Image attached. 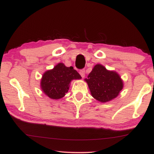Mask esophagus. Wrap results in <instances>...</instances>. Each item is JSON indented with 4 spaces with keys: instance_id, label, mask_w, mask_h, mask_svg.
Wrapping results in <instances>:
<instances>
[{
    "instance_id": "34e87169",
    "label": "esophagus",
    "mask_w": 154,
    "mask_h": 154,
    "mask_svg": "<svg viewBox=\"0 0 154 154\" xmlns=\"http://www.w3.org/2000/svg\"><path fill=\"white\" fill-rule=\"evenodd\" d=\"M79 74H80L82 77L84 78V77H85V69H81V70L79 71Z\"/></svg>"
}]
</instances>
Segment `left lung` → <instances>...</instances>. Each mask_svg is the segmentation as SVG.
Here are the masks:
<instances>
[{"mask_svg":"<svg viewBox=\"0 0 154 154\" xmlns=\"http://www.w3.org/2000/svg\"><path fill=\"white\" fill-rule=\"evenodd\" d=\"M85 81L91 96L101 103L113 100L123 88V81L116 71L108 70L103 65L96 64Z\"/></svg>","mask_w":154,"mask_h":154,"instance_id":"8db88e82","label":"left lung"}]
</instances>
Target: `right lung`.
<instances>
[{
    "instance_id": "right-lung-1",
    "label": "right lung",
    "mask_w": 154,
    "mask_h": 154,
    "mask_svg": "<svg viewBox=\"0 0 154 154\" xmlns=\"http://www.w3.org/2000/svg\"><path fill=\"white\" fill-rule=\"evenodd\" d=\"M82 77L73 67H66L59 63L52 69L43 74L40 87L42 91L51 99H60L68 91L73 79H80Z\"/></svg>"
}]
</instances>
